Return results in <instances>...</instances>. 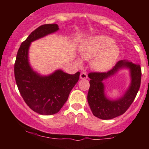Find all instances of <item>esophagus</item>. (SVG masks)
Here are the masks:
<instances>
[{"label":"esophagus","instance_id":"1","mask_svg":"<svg viewBox=\"0 0 149 149\" xmlns=\"http://www.w3.org/2000/svg\"><path fill=\"white\" fill-rule=\"evenodd\" d=\"M80 77L81 79H86V78H88V75H87V73L85 72H82L80 73Z\"/></svg>","mask_w":149,"mask_h":149}]
</instances>
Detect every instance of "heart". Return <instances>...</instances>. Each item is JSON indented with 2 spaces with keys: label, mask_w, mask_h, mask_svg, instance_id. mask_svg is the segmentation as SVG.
<instances>
[{
  "label": "heart",
  "mask_w": 149,
  "mask_h": 149,
  "mask_svg": "<svg viewBox=\"0 0 149 149\" xmlns=\"http://www.w3.org/2000/svg\"><path fill=\"white\" fill-rule=\"evenodd\" d=\"M81 54L85 59L95 58L93 67L99 71H105L116 62L120 55V48L111 37L97 36L91 38L82 47Z\"/></svg>",
  "instance_id": "b5f03b06"
}]
</instances>
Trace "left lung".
Masks as SVG:
<instances>
[{"label":"left lung","mask_w":149,"mask_h":149,"mask_svg":"<svg viewBox=\"0 0 149 149\" xmlns=\"http://www.w3.org/2000/svg\"><path fill=\"white\" fill-rule=\"evenodd\" d=\"M123 68L129 70L131 84L124 95L120 98L116 100L108 98L105 94L103 81ZM88 77L90 78V86L88 102L92 113L98 118L109 120L123 114L134 100L141 84V71L139 64L128 60H120L107 73H90Z\"/></svg>","instance_id":"left-lung-1"}]
</instances>
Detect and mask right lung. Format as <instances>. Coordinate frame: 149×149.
Returning <instances> with one entry per match:
<instances>
[{
  "label": "right lung",
  "instance_id": "obj_1",
  "mask_svg": "<svg viewBox=\"0 0 149 149\" xmlns=\"http://www.w3.org/2000/svg\"><path fill=\"white\" fill-rule=\"evenodd\" d=\"M58 30L57 24H44L34 30L20 45L15 63V78L22 98L31 109L41 115H53L60 111L80 76L79 71L71 75L61 69L42 76L31 66V43Z\"/></svg>",
  "mask_w": 149,
  "mask_h": 149
}]
</instances>
